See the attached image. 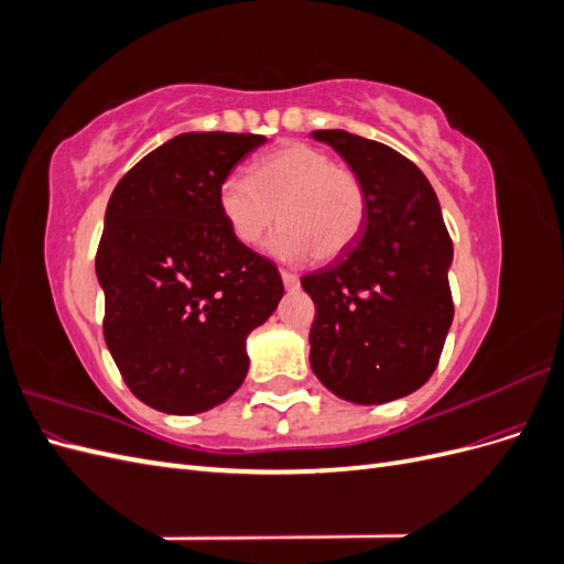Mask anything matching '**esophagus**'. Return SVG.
Listing matches in <instances>:
<instances>
[{
  "label": "esophagus",
  "mask_w": 564,
  "mask_h": 564,
  "mask_svg": "<svg viewBox=\"0 0 564 564\" xmlns=\"http://www.w3.org/2000/svg\"><path fill=\"white\" fill-rule=\"evenodd\" d=\"M282 282H284V289H286V292H296V289L301 286L299 278L294 275V272H289V270H282Z\"/></svg>",
  "instance_id": "obj_1"
}]
</instances>
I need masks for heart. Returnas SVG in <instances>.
I'll use <instances>...</instances> for the list:
<instances>
[{"mask_svg":"<svg viewBox=\"0 0 564 564\" xmlns=\"http://www.w3.org/2000/svg\"><path fill=\"white\" fill-rule=\"evenodd\" d=\"M216 202L230 235L245 247L259 245L280 218L284 226L268 242V253L280 261L313 253L334 259L360 237L367 220L362 181L305 143H286L256 160L251 178L228 174Z\"/></svg>","mask_w":564,"mask_h":564,"instance_id":"obj_1","label":"heart"}]
</instances>
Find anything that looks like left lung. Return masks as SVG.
<instances>
[{
  "mask_svg": "<svg viewBox=\"0 0 564 564\" xmlns=\"http://www.w3.org/2000/svg\"><path fill=\"white\" fill-rule=\"evenodd\" d=\"M311 139L338 152L367 191L360 237L301 278L317 311L311 367L340 400H400L431 379L454 317V247L437 195L416 164L383 143L344 129Z\"/></svg>",
  "mask_w": 564,
  "mask_h": 564,
  "instance_id": "obj_1",
  "label": "left lung"
}]
</instances>
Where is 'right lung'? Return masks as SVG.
<instances>
[{
	"mask_svg": "<svg viewBox=\"0 0 564 564\" xmlns=\"http://www.w3.org/2000/svg\"><path fill=\"white\" fill-rule=\"evenodd\" d=\"M268 139L187 131L152 150L117 183L96 275L104 334L131 392L164 414L226 402L249 371L247 336L275 313V263L240 245L216 193Z\"/></svg>",
	"mask_w": 564,
	"mask_h": 564,
	"instance_id": "right-lung-1",
	"label": "right lung"
}]
</instances>
